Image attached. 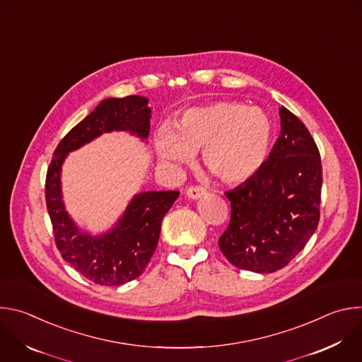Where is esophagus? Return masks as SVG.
Segmentation results:
<instances>
[{"mask_svg":"<svg viewBox=\"0 0 362 362\" xmlns=\"http://www.w3.org/2000/svg\"><path fill=\"white\" fill-rule=\"evenodd\" d=\"M206 193V189L203 186H190L186 189V194L190 199H199Z\"/></svg>","mask_w":362,"mask_h":362,"instance_id":"esophagus-1","label":"esophagus"}]
</instances>
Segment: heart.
I'll list each match as a JSON object with an SVG mask.
<instances>
[{
	"label": "heart",
	"mask_w": 362,
	"mask_h": 362,
	"mask_svg": "<svg viewBox=\"0 0 362 362\" xmlns=\"http://www.w3.org/2000/svg\"><path fill=\"white\" fill-rule=\"evenodd\" d=\"M272 122L259 107L216 101L189 109L176 124H165L154 139L160 159L189 163L202 150L203 165L223 183H239L259 169L271 147Z\"/></svg>",
	"instance_id": "heart-1"
}]
</instances>
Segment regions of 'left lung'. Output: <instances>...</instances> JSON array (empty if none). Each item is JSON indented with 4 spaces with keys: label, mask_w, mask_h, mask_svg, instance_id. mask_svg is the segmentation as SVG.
Masks as SVG:
<instances>
[{
    "label": "left lung",
    "mask_w": 362,
    "mask_h": 362,
    "mask_svg": "<svg viewBox=\"0 0 362 362\" xmlns=\"http://www.w3.org/2000/svg\"><path fill=\"white\" fill-rule=\"evenodd\" d=\"M281 134L268 159L226 192L230 221L219 238L226 259L239 269L271 274L305 247L320 222L322 165L305 124L279 109Z\"/></svg>",
    "instance_id": "obj_1"
}]
</instances>
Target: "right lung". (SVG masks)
Instances as JSON below:
<instances>
[{
    "mask_svg": "<svg viewBox=\"0 0 362 362\" xmlns=\"http://www.w3.org/2000/svg\"><path fill=\"white\" fill-rule=\"evenodd\" d=\"M148 100L140 95L107 98L59 143L45 176V203L63 259L91 282L116 286L140 276L158 247L162 221L179 190L144 192L132 200L115 229L90 236L77 229L62 200L60 173L69 151L103 133L126 130L146 139L150 132Z\"/></svg>",
    "mask_w": 362,
    "mask_h": 362,
    "instance_id": "1",
    "label": "right lung"
}]
</instances>
